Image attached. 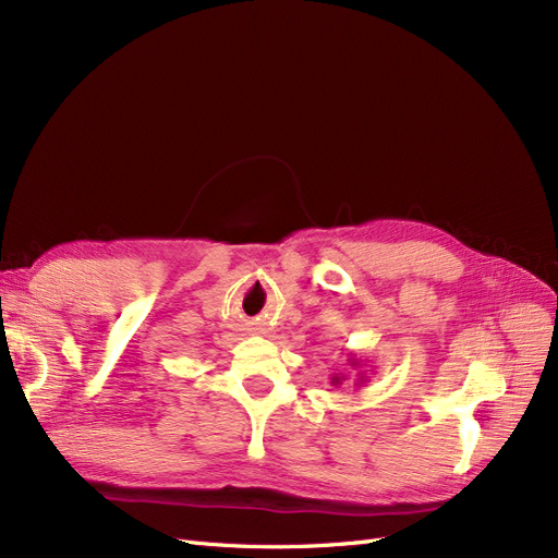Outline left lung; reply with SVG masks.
Listing matches in <instances>:
<instances>
[{
    "mask_svg": "<svg viewBox=\"0 0 558 558\" xmlns=\"http://www.w3.org/2000/svg\"><path fill=\"white\" fill-rule=\"evenodd\" d=\"M347 363H349V373L354 375V386L361 388V386L367 381V373H365L367 363H363V361L356 359L354 354L347 359ZM349 373H333V375H331V386H342V381L349 379Z\"/></svg>",
    "mask_w": 558,
    "mask_h": 558,
    "instance_id": "1",
    "label": "left lung"
}]
</instances>
